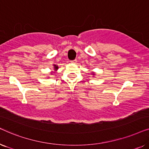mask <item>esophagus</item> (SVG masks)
<instances>
[{
  "instance_id": "obj_1",
  "label": "esophagus",
  "mask_w": 149,
  "mask_h": 149,
  "mask_svg": "<svg viewBox=\"0 0 149 149\" xmlns=\"http://www.w3.org/2000/svg\"><path fill=\"white\" fill-rule=\"evenodd\" d=\"M77 62V60H74L71 61V62H72V63H74V64H76Z\"/></svg>"
}]
</instances>
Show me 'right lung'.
Wrapping results in <instances>:
<instances>
[{"instance_id":"right-lung-1","label":"right lung","mask_w":149,"mask_h":149,"mask_svg":"<svg viewBox=\"0 0 149 149\" xmlns=\"http://www.w3.org/2000/svg\"><path fill=\"white\" fill-rule=\"evenodd\" d=\"M54 68H55V70H58V66H57L56 65H54Z\"/></svg>"}]
</instances>
